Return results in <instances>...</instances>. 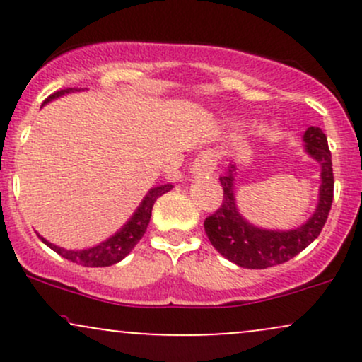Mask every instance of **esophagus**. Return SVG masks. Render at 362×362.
I'll return each mask as SVG.
<instances>
[{
  "label": "esophagus",
  "instance_id": "34e87169",
  "mask_svg": "<svg viewBox=\"0 0 362 362\" xmlns=\"http://www.w3.org/2000/svg\"><path fill=\"white\" fill-rule=\"evenodd\" d=\"M216 167V158L211 151H202L201 155L192 163V173L194 175H209Z\"/></svg>",
  "mask_w": 362,
  "mask_h": 362
}]
</instances>
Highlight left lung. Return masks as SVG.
<instances>
[{
	"instance_id": "1",
	"label": "left lung",
	"mask_w": 362,
	"mask_h": 362,
	"mask_svg": "<svg viewBox=\"0 0 362 362\" xmlns=\"http://www.w3.org/2000/svg\"><path fill=\"white\" fill-rule=\"evenodd\" d=\"M303 139L306 143V151L322 165V185H320L317 211L308 219V223L298 230L267 231L252 226L240 216L235 204V165H231L226 175L219 177L223 187V201L216 213L206 218L204 230L216 250L240 267L267 269L284 264L305 250L315 238H318L320 231L325 226L334 201V170H332L330 149H328L327 136L320 127H308Z\"/></svg>"
}]
</instances>
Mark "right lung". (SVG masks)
<instances>
[{
	"mask_svg": "<svg viewBox=\"0 0 362 362\" xmlns=\"http://www.w3.org/2000/svg\"><path fill=\"white\" fill-rule=\"evenodd\" d=\"M73 90L74 88H64L54 91L52 95H49V97L45 98L44 103L51 102L52 98L61 97V95L64 93H69V91ZM172 184H165L149 190L146 197H144V201L141 202V206L138 207V211H136L134 216L129 219V223L122 228V230L117 231V233L107 240V242L97 245V247L93 248H88V250H64V248H59L56 247V245L49 243L47 240L42 238V236H40V240H42L49 248H52L54 252L59 253L61 257H64V259L74 262V264L78 265H83V267H109V265H114L122 260L124 257L138 245L139 240L143 238V235L146 233V228L149 224V219H151V209L153 206H155V201L160 195L172 190Z\"/></svg>",
	"mask_w": 362,
	"mask_h": 362,
	"instance_id": "right-lung-1",
	"label": "right lung"
}]
</instances>
